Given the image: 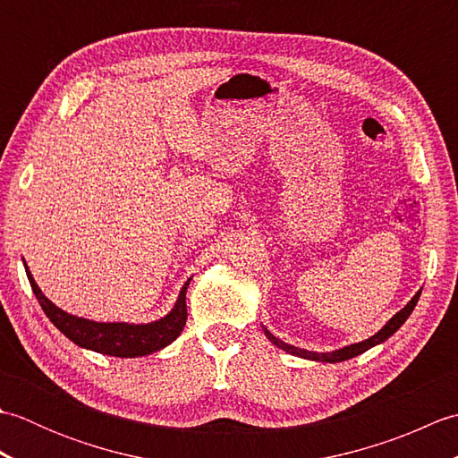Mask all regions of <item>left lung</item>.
Wrapping results in <instances>:
<instances>
[{"mask_svg":"<svg viewBox=\"0 0 458 458\" xmlns=\"http://www.w3.org/2000/svg\"><path fill=\"white\" fill-rule=\"evenodd\" d=\"M420 295H421V289L417 291V293L413 295V299L410 301V303H407V305L400 310V313H395L390 320H387V323L384 325V328L377 330V333H376L374 336H369V338L362 340V343L350 344V346H344V348H340V350H333V352H310V350L297 348V346H291V344L284 343V340H279L277 336L271 335L267 328H264V333H266V336H267V338L271 340V343H274L277 348L285 350V352L293 354V356H301V358H307V360H317V362H344V360L354 358V356H358V354H362V352H366V350H369V348L376 346V344H382L384 340L390 338V336L395 333V330L405 323L407 317L411 315V310L415 309L417 301H420Z\"/></svg>","mask_w":458,"mask_h":458,"instance_id":"obj_1","label":"left lung"}]
</instances>
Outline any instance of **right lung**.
<instances>
[{
	"label": "right lung",
	"instance_id": "add662e5",
	"mask_svg": "<svg viewBox=\"0 0 458 458\" xmlns=\"http://www.w3.org/2000/svg\"><path fill=\"white\" fill-rule=\"evenodd\" d=\"M25 271L31 284L33 293L43 307L45 315L51 318V323L61 330V333L71 338L74 344L81 348L94 350V352L118 356V358H138L157 352V350L169 346L174 338L181 335V330L187 325V284L182 285L177 303L171 309L169 315H165L159 320H153L148 325H130V323H96V320L81 318L68 315L66 310L58 309L51 303L43 291L38 289L35 279L25 264Z\"/></svg>",
	"mask_w": 458,
	"mask_h": 458
}]
</instances>
